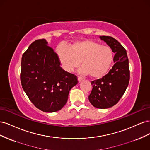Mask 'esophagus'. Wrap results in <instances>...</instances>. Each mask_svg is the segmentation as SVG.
I'll return each mask as SVG.
<instances>
[{
	"label": "esophagus",
	"mask_w": 150,
	"mask_h": 150,
	"mask_svg": "<svg viewBox=\"0 0 150 150\" xmlns=\"http://www.w3.org/2000/svg\"><path fill=\"white\" fill-rule=\"evenodd\" d=\"M78 82L80 83H81L82 82V81H83V79H82V78H79V77H78Z\"/></svg>",
	"instance_id": "34e87169"
}]
</instances>
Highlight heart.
<instances>
[{
  "label": "heart",
  "instance_id": "b5f03b06",
  "mask_svg": "<svg viewBox=\"0 0 150 150\" xmlns=\"http://www.w3.org/2000/svg\"><path fill=\"white\" fill-rule=\"evenodd\" d=\"M56 55L62 67L67 72L82 65L78 71L81 76L90 75L94 79L101 78L110 69L113 55L111 49L101 46L90 39L76 40L66 46L58 45Z\"/></svg>",
  "mask_w": 150,
  "mask_h": 150
}]
</instances>
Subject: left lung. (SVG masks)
Here are the masks:
<instances>
[{"mask_svg":"<svg viewBox=\"0 0 150 150\" xmlns=\"http://www.w3.org/2000/svg\"><path fill=\"white\" fill-rule=\"evenodd\" d=\"M115 53V64L102 78L93 81L92 91L88 97L92 105L99 109L111 108L119 101L129 81V61L126 51L116 39L110 36H99Z\"/></svg>","mask_w":150,"mask_h":150,"instance_id":"obj_1","label":"left lung"}]
</instances>
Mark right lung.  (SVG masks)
Wrapping results in <instances>:
<instances>
[{"label": "right lung", "instance_id": "right-lung-1", "mask_svg": "<svg viewBox=\"0 0 150 150\" xmlns=\"http://www.w3.org/2000/svg\"><path fill=\"white\" fill-rule=\"evenodd\" d=\"M44 39L36 40L24 53L21 61V81L34 105L46 112L61 110L70 90L78 84L74 74L61 67L56 53Z\"/></svg>", "mask_w": 150, "mask_h": 150}]
</instances>
